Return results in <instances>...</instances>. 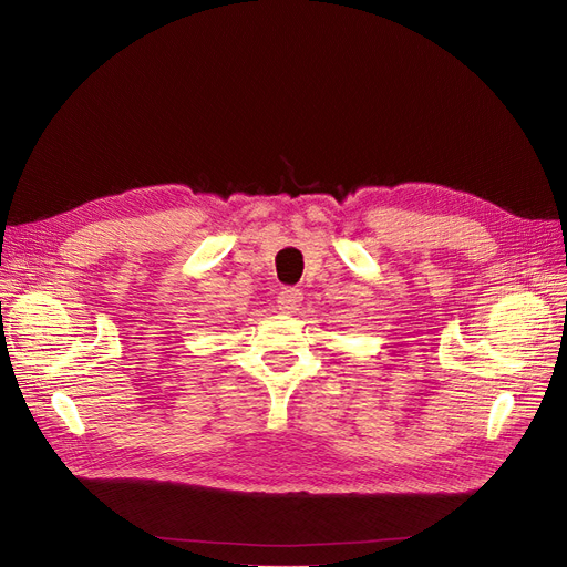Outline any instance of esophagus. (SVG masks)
Returning <instances> with one entry per match:
<instances>
[{"label":"esophagus","instance_id":"1","mask_svg":"<svg viewBox=\"0 0 567 567\" xmlns=\"http://www.w3.org/2000/svg\"><path fill=\"white\" fill-rule=\"evenodd\" d=\"M301 301H303V291H301V289L285 287V289L278 293V308L285 310V312H296V310H299Z\"/></svg>","mask_w":567,"mask_h":567}]
</instances>
